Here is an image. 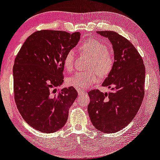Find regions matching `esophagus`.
<instances>
[{
	"mask_svg": "<svg viewBox=\"0 0 160 160\" xmlns=\"http://www.w3.org/2000/svg\"><path fill=\"white\" fill-rule=\"evenodd\" d=\"M77 91L79 94H83L86 92L85 90H83V89H77Z\"/></svg>",
	"mask_w": 160,
	"mask_h": 160,
	"instance_id": "34e87169",
	"label": "esophagus"
}]
</instances>
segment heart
Returning a JSON list of instances; mask_svg holds the SVG:
<instances>
[{
  "label": "heart",
  "mask_w": 160,
  "mask_h": 160,
  "mask_svg": "<svg viewBox=\"0 0 160 160\" xmlns=\"http://www.w3.org/2000/svg\"><path fill=\"white\" fill-rule=\"evenodd\" d=\"M80 51L86 52L92 58V60L87 72L79 71L67 79V83L77 89H85L92 83L99 81L100 74L107 76L113 67V57L108 52L106 44L96 39H89L80 46ZM75 63V52L70 50L64 59V68L71 72L73 69Z\"/></svg>",
  "instance_id": "obj_1"
}]
</instances>
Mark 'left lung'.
<instances>
[{"instance_id": "obj_1", "label": "left lung", "mask_w": 160, "mask_h": 160, "mask_svg": "<svg viewBox=\"0 0 160 160\" xmlns=\"http://www.w3.org/2000/svg\"><path fill=\"white\" fill-rule=\"evenodd\" d=\"M110 41L114 64L102 87L112 88L103 93L99 89L88 92L89 116L96 129L106 134L117 132L128 125L138 113L144 96L145 66L130 41L113 31H99Z\"/></svg>"}]
</instances>
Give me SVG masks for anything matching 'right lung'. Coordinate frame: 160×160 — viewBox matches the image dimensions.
<instances>
[{"mask_svg":"<svg viewBox=\"0 0 160 160\" xmlns=\"http://www.w3.org/2000/svg\"><path fill=\"white\" fill-rule=\"evenodd\" d=\"M80 33L41 30L26 38L15 58L13 91L17 107L28 124L43 133L64 127L70 107L77 97L64 82V59L80 41Z\"/></svg>","mask_w":160,"mask_h":160,"instance_id":"right-lung-1","label":"right lung"}]
</instances>
